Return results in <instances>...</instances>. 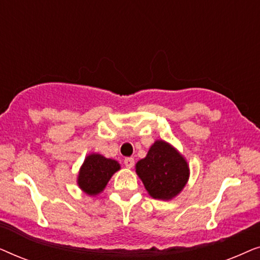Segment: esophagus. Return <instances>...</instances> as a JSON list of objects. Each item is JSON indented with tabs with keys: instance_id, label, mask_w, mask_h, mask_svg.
Listing matches in <instances>:
<instances>
[{
	"instance_id": "1",
	"label": "esophagus",
	"mask_w": 260,
	"mask_h": 260,
	"mask_svg": "<svg viewBox=\"0 0 260 260\" xmlns=\"http://www.w3.org/2000/svg\"><path fill=\"white\" fill-rule=\"evenodd\" d=\"M124 165H125L126 168L131 169L135 165V159L133 157H126L125 159H124Z\"/></svg>"
}]
</instances>
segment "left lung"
<instances>
[{"mask_svg":"<svg viewBox=\"0 0 260 260\" xmlns=\"http://www.w3.org/2000/svg\"><path fill=\"white\" fill-rule=\"evenodd\" d=\"M136 174L152 199L169 201L176 198L189 180V165L175 147L156 140L144 158L136 163Z\"/></svg>","mask_w":260,"mask_h":260,"instance_id":"1","label":"left lung"}]
</instances>
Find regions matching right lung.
Masks as SVG:
<instances>
[{"instance_id":"add662e5","label":"right lung","mask_w":260,"mask_h":260,"mask_svg":"<svg viewBox=\"0 0 260 260\" xmlns=\"http://www.w3.org/2000/svg\"><path fill=\"white\" fill-rule=\"evenodd\" d=\"M120 169L118 161L106 158L97 152H92L85 157L78 173V187L90 197H95L105 189L113 174Z\"/></svg>"}]
</instances>
